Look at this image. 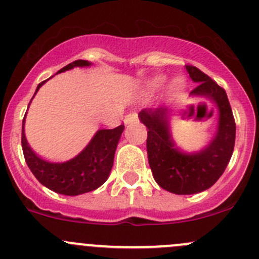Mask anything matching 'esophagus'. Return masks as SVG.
<instances>
[{"label": "esophagus", "instance_id": "esophagus-1", "mask_svg": "<svg viewBox=\"0 0 259 259\" xmlns=\"http://www.w3.org/2000/svg\"><path fill=\"white\" fill-rule=\"evenodd\" d=\"M137 120H138V115L137 114H129V115H126V116H125L124 122H125V124H130V122L137 121Z\"/></svg>", "mask_w": 259, "mask_h": 259}]
</instances>
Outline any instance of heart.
<instances>
[{
	"mask_svg": "<svg viewBox=\"0 0 259 259\" xmlns=\"http://www.w3.org/2000/svg\"><path fill=\"white\" fill-rule=\"evenodd\" d=\"M161 83H163V79H155L153 81V82H151V88L156 89V88H159ZM183 86H184V82H183V80L176 79L173 81V88L176 89V90H179V89H182Z\"/></svg>",
	"mask_w": 259,
	"mask_h": 259,
	"instance_id": "heart-1",
	"label": "heart"
}]
</instances>
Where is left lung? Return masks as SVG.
Masks as SVG:
<instances>
[{
  "label": "left lung",
  "instance_id": "1",
  "mask_svg": "<svg viewBox=\"0 0 259 259\" xmlns=\"http://www.w3.org/2000/svg\"><path fill=\"white\" fill-rule=\"evenodd\" d=\"M190 79L198 83L193 95L208 96L219 109V124L210 144L198 153L179 150L169 130L168 109H143L139 119L148 127L146 150L155 182L174 194H195L221 178L233 154L236 121L223 88L195 66L185 65Z\"/></svg>",
  "mask_w": 259,
  "mask_h": 259
}]
</instances>
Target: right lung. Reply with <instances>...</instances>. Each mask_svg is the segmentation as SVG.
Listing matches in <instances>:
<instances>
[{
	"mask_svg": "<svg viewBox=\"0 0 259 259\" xmlns=\"http://www.w3.org/2000/svg\"><path fill=\"white\" fill-rule=\"evenodd\" d=\"M86 60H76L62 67L59 72L66 71L75 66H89ZM48 80L38 83V89ZM35 93V94H36ZM124 125L115 129H101L91 139L89 145L74 159L65 163H50L36 155L25 137V117L22 120L23 156L26 164L36 179L49 189L64 195H79L98 189L109 178L114 164V155Z\"/></svg>",
	"mask_w": 259,
	"mask_h": 259,
	"instance_id": "right-lung-1",
	"label": "right lung"
}]
</instances>
